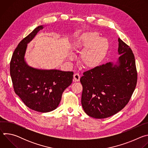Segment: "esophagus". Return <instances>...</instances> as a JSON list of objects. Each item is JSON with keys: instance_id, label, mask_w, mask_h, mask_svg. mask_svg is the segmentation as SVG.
Returning <instances> with one entry per match:
<instances>
[{"instance_id": "esophagus-1", "label": "esophagus", "mask_w": 148, "mask_h": 148, "mask_svg": "<svg viewBox=\"0 0 148 148\" xmlns=\"http://www.w3.org/2000/svg\"><path fill=\"white\" fill-rule=\"evenodd\" d=\"M79 79H80V75L78 73H75L74 74V78H73V80L75 82H77V81H79Z\"/></svg>"}]
</instances>
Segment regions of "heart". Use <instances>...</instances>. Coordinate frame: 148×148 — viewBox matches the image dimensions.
Here are the masks:
<instances>
[{
  "instance_id": "1",
  "label": "heart",
  "mask_w": 148,
  "mask_h": 148,
  "mask_svg": "<svg viewBox=\"0 0 148 148\" xmlns=\"http://www.w3.org/2000/svg\"><path fill=\"white\" fill-rule=\"evenodd\" d=\"M75 50H82L80 61L82 65L88 69H94L99 66L106 57L109 48L108 40L101 38L97 32L83 34L76 39L74 43ZM73 54H70V57Z\"/></svg>"
}]
</instances>
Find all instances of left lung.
I'll return each mask as SVG.
<instances>
[{
  "label": "left lung",
  "instance_id": "8db88e82",
  "mask_svg": "<svg viewBox=\"0 0 148 148\" xmlns=\"http://www.w3.org/2000/svg\"><path fill=\"white\" fill-rule=\"evenodd\" d=\"M116 64L108 62L83 73L81 104L91 117L102 119L122 110L130 101L137 83L134 54L126 43L118 38Z\"/></svg>",
  "mask_w": 148,
  "mask_h": 148
}]
</instances>
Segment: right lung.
I'll return each instance as SVG.
<instances>
[{
  "label": "right lung",
  "mask_w": 148,
  "mask_h": 148,
  "mask_svg": "<svg viewBox=\"0 0 148 148\" xmlns=\"http://www.w3.org/2000/svg\"><path fill=\"white\" fill-rule=\"evenodd\" d=\"M43 29L36 27L18 43L12 57L10 73L15 93L29 108L40 112L56 109L62 92L72 83L73 71L39 70L29 66L25 60L27 44Z\"/></svg>",
  "instance_id": "1"
}]
</instances>
